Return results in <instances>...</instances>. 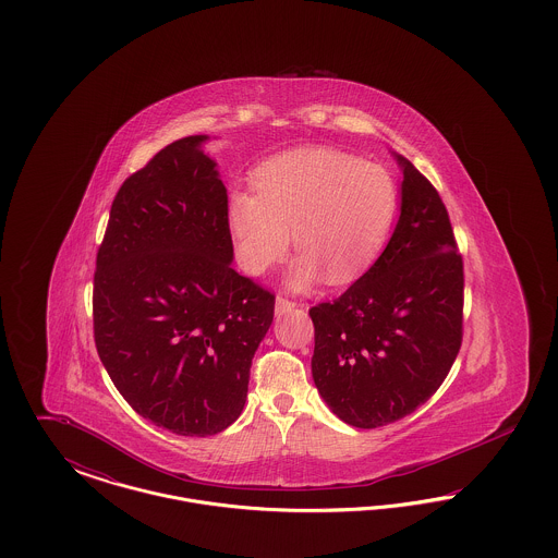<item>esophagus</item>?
<instances>
[{
  "mask_svg": "<svg viewBox=\"0 0 558 558\" xmlns=\"http://www.w3.org/2000/svg\"><path fill=\"white\" fill-rule=\"evenodd\" d=\"M294 305H296V303H294L292 299H289V296H284V294H278V296H276V312H278V314L289 312Z\"/></svg>",
  "mask_w": 558,
  "mask_h": 558,
  "instance_id": "34e87169",
  "label": "esophagus"
}]
</instances>
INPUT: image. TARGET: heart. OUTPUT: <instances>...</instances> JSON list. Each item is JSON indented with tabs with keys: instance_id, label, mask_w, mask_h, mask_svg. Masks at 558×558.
Segmentation results:
<instances>
[{
	"instance_id": "b5f03b06",
	"label": "heart",
	"mask_w": 558,
	"mask_h": 558,
	"mask_svg": "<svg viewBox=\"0 0 558 558\" xmlns=\"http://www.w3.org/2000/svg\"><path fill=\"white\" fill-rule=\"evenodd\" d=\"M255 190L230 196L228 226L239 266L266 274L284 257L291 230L299 251L294 289H307L319 269L345 284L371 266L398 211V187L387 169L332 148H307L264 162Z\"/></svg>"
}]
</instances>
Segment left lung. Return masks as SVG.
Segmentation results:
<instances>
[{
    "label": "left lung",
    "mask_w": 558,
    "mask_h": 558,
    "mask_svg": "<svg viewBox=\"0 0 558 558\" xmlns=\"http://www.w3.org/2000/svg\"><path fill=\"white\" fill-rule=\"evenodd\" d=\"M401 215L374 266L339 299L310 310L312 374L347 425L412 414L446 380L462 345L464 266L435 186L403 157Z\"/></svg>",
    "instance_id": "obj_1"
}]
</instances>
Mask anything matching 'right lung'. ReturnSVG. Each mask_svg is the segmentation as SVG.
I'll list each match as a JSON object with an SVG mask.
<instances>
[{
  "instance_id": "1",
  "label": "right lung",
  "mask_w": 558,
  "mask_h": 558,
  "mask_svg": "<svg viewBox=\"0 0 558 558\" xmlns=\"http://www.w3.org/2000/svg\"><path fill=\"white\" fill-rule=\"evenodd\" d=\"M171 142L114 196L94 271V341L133 410L205 437L244 408L274 292L232 267L228 192L198 146Z\"/></svg>"
}]
</instances>
